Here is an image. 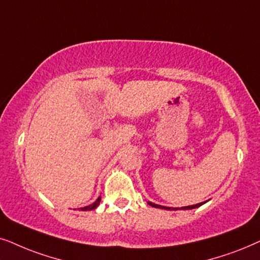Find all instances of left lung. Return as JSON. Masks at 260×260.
<instances>
[{
  "label": "left lung",
  "mask_w": 260,
  "mask_h": 260,
  "mask_svg": "<svg viewBox=\"0 0 260 260\" xmlns=\"http://www.w3.org/2000/svg\"><path fill=\"white\" fill-rule=\"evenodd\" d=\"M207 202V201H206ZM206 202H201V203H197V205H192V206H188V207H181V208H171V207H164V206H159V205H155V203H152V202H147L148 205L154 207V208H160V209H166V210H178V209H183V210H188V209H193V208H197V207L205 205Z\"/></svg>",
  "instance_id": "1"
}]
</instances>
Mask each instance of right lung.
I'll return each mask as SVG.
<instances>
[{
  "label": "right lung",
  "instance_id": "obj_1",
  "mask_svg": "<svg viewBox=\"0 0 260 260\" xmlns=\"http://www.w3.org/2000/svg\"><path fill=\"white\" fill-rule=\"evenodd\" d=\"M100 202H101V197H99V199L96 200L95 202L92 203V205L86 206V207H83V208H81V210H83V212H85V210H92V209H95L96 207H98V206L100 205Z\"/></svg>",
  "mask_w": 260,
  "mask_h": 260
}]
</instances>
